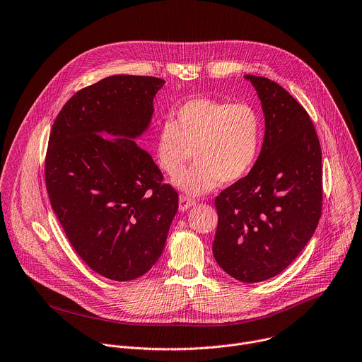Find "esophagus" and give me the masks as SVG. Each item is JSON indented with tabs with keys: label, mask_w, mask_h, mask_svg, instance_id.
<instances>
[{
	"label": "esophagus",
	"mask_w": 362,
	"mask_h": 362,
	"mask_svg": "<svg viewBox=\"0 0 362 362\" xmlns=\"http://www.w3.org/2000/svg\"><path fill=\"white\" fill-rule=\"evenodd\" d=\"M194 204H196V202H194L193 199L186 197V196H182V197L179 199V210H180V211H185V210L190 209V207L194 206Z\"/></svg>",
	"instance_id": "34e87169"
}]
</instances>
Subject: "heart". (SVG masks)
Segmentation results:
<instances>
[{"label": "heart", "instance_id": "obj_1", "mask_svg": "<svg viewBox=\"0 0 362 362\" xmlns=\"http://www.w3.org/2000/svg\"><path fill=\"white\" fill-rule=\"evenodd\" d=\"M263 119L247 103L194 98L159 127L155 144L160 169L175 177L193 156L197 162L175 180L192 196L213 190L220 182L242 180L255 168L263 146Z\"/></svg>", "mask_w": 362, "mask_h": 362}]
</instances>
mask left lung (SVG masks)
<instances>
[{
	"label": "left lung",
	"instance_id": "obj_1",
	"mask_svg": "<svg viewBox=\"0 0 362 362\" xmlns=\"http://www.w3.org/2000/svg\"><path fill=\"white\" fill-rule=\"evenodd\" d=\"M264 113V141L255 168L214 200L213 256L231 277L259 283L301 253L321 217V148L305 109L279 83L245 75Z\"/></svg>",
	"mask_w": 362,
	"mask_h": 362
}]
</instances>
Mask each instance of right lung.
<instances>
[{
	"mask_svg": "<svg viewBox=\"0 0 362 362\" xmlns=\"http://www.w3.org/2000/svg\"><path fill=\"white\" fill-rule=\"evenodd\" d=\"M155 76L113 75L76 92L58 113L45 182L78 256L98 274L129 281L163 253L179 196L135 139L151 127Z\"/></svg>",
	"mask_w": 362,
	"mask_h": 362,
	"instance_id": "obj_1",
	"label": "right lung"
}]
</instances>
